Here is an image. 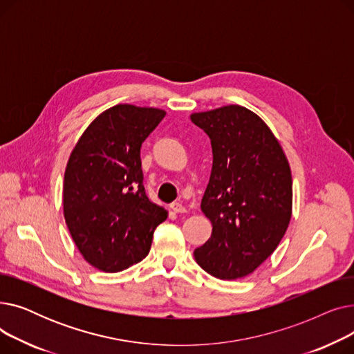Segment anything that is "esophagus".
Listing matches in <instances>:
<instances>
[{"instance_id": "1", "label": "esophagus", "mask_w": 354, "mask_h": 354, "mask_svg": "<svg viewBox=\"0 0 354 354\" xmlns=\"http://www.w3.org/2000/svg\"><path fill=\"white\" fill-rule=\"evenodd\" d=\"M171 209H172L174 212H176V214H183V212H187V208L183 207V203H182L180 201H175V202H172V203H171Z\"/></svg>"}]
</instances>
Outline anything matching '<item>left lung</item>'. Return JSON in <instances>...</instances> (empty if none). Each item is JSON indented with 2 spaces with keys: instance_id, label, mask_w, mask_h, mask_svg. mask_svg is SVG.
I'll list each match as a JSON object with an SVG mask.
<instances>
[{
  "instance_id": "obj_1",
  "label": "left lung",
  "mask_w": 354,
  "mask_h": 354,
  "mask_svg": "<svg viewBox=\"0 0 354 354\" xmlns=\"http://www.w3.org/2000/svg\"><path fill=\"white\" fill-rule=\"evenodd\" d=\"M191 120L209 136L214 156L201 202L212 234L194 257L208 274L236 280L261 266L288 228L290 165L270 127L247 107L230 104Z\"/></svg>"
}]
</instances>
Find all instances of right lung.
I'll return each mask as SVG.
<instances>
[{
  "mask_svg": "<svg viewBox=\"0 0 354 354\" xmlns=\"http://www.w3.org/2000/svg\"><path fill=\"white\" fill-rule=\"evenodd\" d=\"M155 107L118 104L93 120L64 172L63 209L74 244L104 272L138 264L149 254L167 211L149 201L140 146L165 118Z\"/></svg>",
  "mask_w": 354,
  "mask_h": 354,
  "instance_id": "add662e5",
  "label": "right lung"
}]
</instances>
